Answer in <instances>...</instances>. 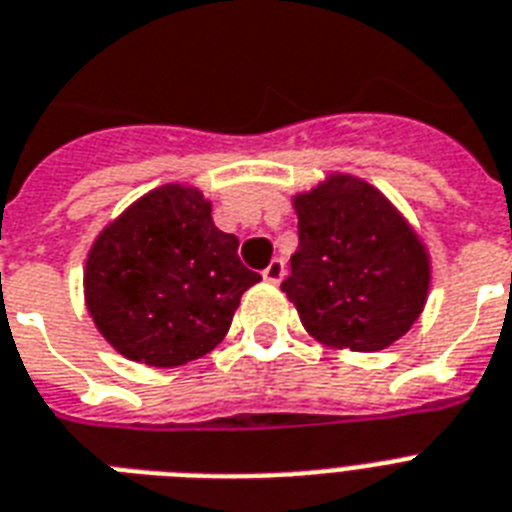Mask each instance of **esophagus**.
Returning <instances> with one entry per match:
<instances>
[{
    "instance_id": "esophagus-1",
    "label": "esophagus",
    "mask_w": 512,
    "mask_h": 512,
    "mask_svg": "<svg viewBox=\"0 0 512 512\" xmlns=\"http://www.w3.org/2000/svg\"><path fill=\"white\" fill-rule=\"evenodd\" d=\"M284 273H286V268H284V260H270L268 263V268L263 270V278L265 281H268V284H281V278H284Z\"/></svg>"
}]
</instances>
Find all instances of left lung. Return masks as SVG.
Wrapping results in <instances>:
<instances>
[{
	"label": "left lung",
	"instance_id": "obj_1",
	"mask_svg": "<svg viewBox=\"0 0 512 512\" xmlns=\"http://www.w3.org/2000/svg\"><path fill=\"white\" fill-rule=\"evenodd\" d=\"M299 247L281 284L299 321L331 350L378 352L413 328L431 255L413 223L365 178L331 170L292 197Z\"/></svg>",
	"mask_w": 512,
	"mask_h": 512
}]
</instances>
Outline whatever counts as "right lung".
Instances as JSON below:
<instances>
[{"label":"right lung","instance_id":"obj_1","mask_svg":"<svg viewBox=\"0 0 512 512\" xmlns=\"http://www.w3.org/2000/svg\"><path fill=\"white\" fill-rule=\"evenodd\" d=\"M239 239L213 223L191 184H162L112 218L91 242L83 299L105 342L134 363L176 368L226 339L242 294L260 281Z\"/></svg>","mask_w":512,"mask_h":512}]
</instances>
